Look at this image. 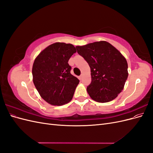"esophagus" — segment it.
I'll use <instances>...</instances> for the list:
<instances>
[{
    "label": "esophagus",
    "instance_id": "34e87169",
    "mask_svg": "<svg viewBox=\"0 0 153 153\" xmlns=\"http://www.w3.org/2000/svg\"><path fill=\"white\" fill-rule=\"evenodd\" d=\"M83 75H83V74H81V75L79 76V78H80V80H81L82 78V77H83Z\"/></svg>",
    "mask_w": 153,
    "mask_h": 153
}]
</instances>
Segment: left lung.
Here are the masks:
<instances>
[{
    "label": "left lung",
    "mask_w": 153,
    "mask_h": 153,
    "mask_svg": "<svg viewBox=\"0 0 153 153\" xmlns=\"http://www.w3.org/2000/svg\"><path fill=\"white\" fill-rule=\"evenodd\" d=\"M91 68L92 82L87 91L91 99L106 103L117 98L128 78V63L119 51L105 41L76 46Z\"/></svg>",
    "instance_id": "obj_1"
}]
</instances>
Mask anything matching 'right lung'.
<instances>
[{
	"instance_id": "1",
	"label": "right lung",
	"mask_w": 153,
	"mask_h": 153,
	"mask_svg": "<svg viewBox=\"0 0 153 153\" xmlns=\"http://www.w3.org/2000/svg\"><path fill=\"white\" fill-rule=\"evenodd\" d=\"M76 52L72 44L57 42L39 53L32 66V80L41 96L52 105L70 101L79 80L72 75L68 61Z\"/></svg>"
}]
</instances>
